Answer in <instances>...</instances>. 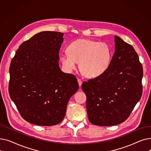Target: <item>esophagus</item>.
Wrapping results in <instances>:
<instances>
[{
    "mask_svg": "<svg viewBox=\"0 0 151 151\" xmlns=\"http://www.w3.org/2000/svg\"><path fill=\"white\" fill-rule=\"evenodd\" d=\"M78 82L79 86H80V87H81V84H82V81L80 80V79L78 78Z\"/></svg>",
    "mask_w": 151,
    "mask_h": 151,
    "instance_id": "34e87169",
    "label": "esophagus"
}]
</instances>
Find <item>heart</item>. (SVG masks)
Masks as SVG:
<instances>
[{
  "instance_id": "heart-1",
  "label": "heart",
  "mask_w": 151,
  "mask_h": 151,
  "mask_svg": "<svg viewBox=\"0 0 151 151\" xmlns=\"http://www.w3.org/2000/svg\"><path fill=\"white\" fill-rule=\"evenodd\" d=\"M68 52L60 54L63 68L70 72L80 62L81 71L88 78H96L104 74L112 58V50L108 43L88 39L73 42L68 47Z\"/></svg>"
}]
</instances>
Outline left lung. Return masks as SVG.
Wrapping results in <instances>:
<instances>
[{
    "mask_svg": "<svg viewBox=\"0 0 151 151\" xmlns=\"http://www.w3.org/2000/svg\"><path fill=\"white\" fill-rule=\"evenodd\" d=\"M115 51L108 70L84 81L89 122L112 126L124 122L141 97L143 70L133 47L114 36Z\"/></svg>",
    "mask_w": 151,
    "mask_h": 151,
    "instance_id": "obj_1",
    "label": "left lung"
}]
</instances>
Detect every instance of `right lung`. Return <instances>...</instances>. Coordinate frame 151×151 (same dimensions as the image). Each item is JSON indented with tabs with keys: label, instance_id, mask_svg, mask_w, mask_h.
I'll list each match as a JSON object with an SVG mask.
<instances>
[{
	"label": "right lung",
	"instance_id": "add662e5",
	"mask_svg": "<svg viewBox=\"0 0 151 151\" xmlns=\"http://www.w3.org/2000/svg\"><path fill=\"white\" fill-rule=\"evenodd\" d=\"M63 34L43 31L23 42L10 67L9 91L24 119L41 126L60 123L78 90L76 76L59 65Z\"/></svg>",
	"mask_w": 151,
	"mask_h": 151
}]
</instances>
